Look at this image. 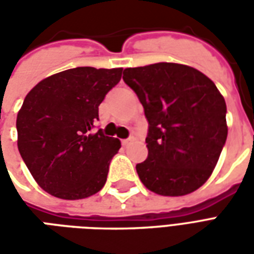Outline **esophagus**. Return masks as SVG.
Returning <instances> with one entry per match:
<instances>
[{"mask_svg":"<svg viewBox=\"0 0 254 254\" xmlns=\"http://www.w3.org/2000/svg\"><path fill=\"white\" fill-rule=\"evenodd\" d=\"M134 140V137H129V138H125V140H122V145H127V144L130 143V141H133Z\"/></svg>","mask_w":254,"mask_h":254,"instance_id":"1","label":"esophagus"}]
</instances>
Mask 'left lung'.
<instances>
[{
	"label": "left lung",
	"instance_id": "left-lung-1",
	"mask_svg": "<svg viewBox=\"0 0 254 254\" xmlns=\"http://www.w3.org/2000/svg\"><path fill=\"white\" fill-rule=\"evenodd\" d=\"M148 121V158L136 165L144 187L160 196H185L205 184L227 138L226 102L211 78L173 63L127 67Z\"/></svg>",
	"mask_w": 254,
	"mask_h": 254
}]
</instances>
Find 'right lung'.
<instances>
[{
    "label": "right lung",
    "instance_id": "right-lung-1",
    "mask_svg": "<svg viewBox=\"0 0 254 254\" xmlns=\"http://www.w3.org/2000/svg\"><path fill=\"white\" fill-rule=\"evenodd\" d=\"M122 67L80 66L43 78L19 110L17 147L36 184L52 196L78 200L105 187L118 138L92 132L99 105Z\"/></svg>",
    "mask_w": 254,
    "mask_h": 254
}]
</instances>
